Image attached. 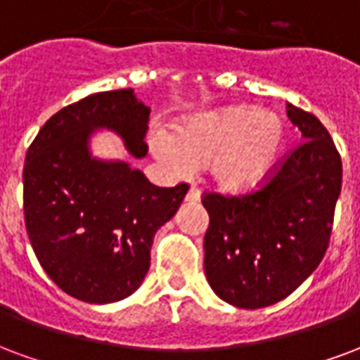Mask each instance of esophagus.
Listing matches in <instances>:
<instances>
[{
    "label": "esophagus",
    "mask_w": 360,
    "mask_h": 360,
    "mask_svg": "<svg viewBox=\"0 0 360 360\" xmlns=\"http://www.w3.org/2000/svg\"><path fill=\"white\" fill-rule=\"evenodd\" d=\"M199 199H201V193H199L198 188H190V191L186 193V201L188 203H198Z\"/></svg>",
    "instance_id": "1"
}]
</instances>
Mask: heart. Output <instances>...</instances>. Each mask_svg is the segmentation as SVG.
<instances>
[{
    "label": "heart",
    "mask_w": 360,
    "mask_h": 360,
    "mask_svg": "<svg viewBox=\"0 0 360 360\" xmlns=\"http://www.w3.org/2000/svg\"><path fill=\"white\" fill-rule=\"evenodd\" d=\"M288 146V126L255 105H226L176 126L174 138L157 136L155 155L176 174L209 167L214 188L240 195L261 190L276 172Z\"/></svg>",
    "instance_id": "heart-1"
}]
</instances>
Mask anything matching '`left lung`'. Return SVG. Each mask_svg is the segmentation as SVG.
Masks as SVG:
<instances>
[{"label":"left lung","mask_w":360,"mask_h":360,"mask_svg":"<svg viewBox=\"0 0 360 360\" xmlns=\"http://www.w3.org/2000/svg\"><path fill=\"white\" fill-rule=\"evenodd\" d=\"M303 134L264 188L224 198L207 193L205 274L222 301L240 309L274 305L313 274L326 253L342 157L314 115L288 103Z\"/></svg>","instance_id":"8db88e82"}]
</instances>
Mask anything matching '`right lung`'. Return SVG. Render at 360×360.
<instances>
[{"instance_id": "right-lung-1", "label": "right lung", "mask_w": 360, "mask_h": 360, "mask_svg": "<svg viewBox=\"0 0 360 360\" xmlns=\"http://www.w3.org/2000/svg\"><path fill=\"white\" fill-rule=\"evenodd\" d=\"M149 112L134 90L94 94L55 112L26 151L34 253L55 284L86 303H115L140 288L157 230L188 193V184L159 188L126 161L91 155V136L111 130L132 157H146Z\"/></svg>"}]
</instances>
